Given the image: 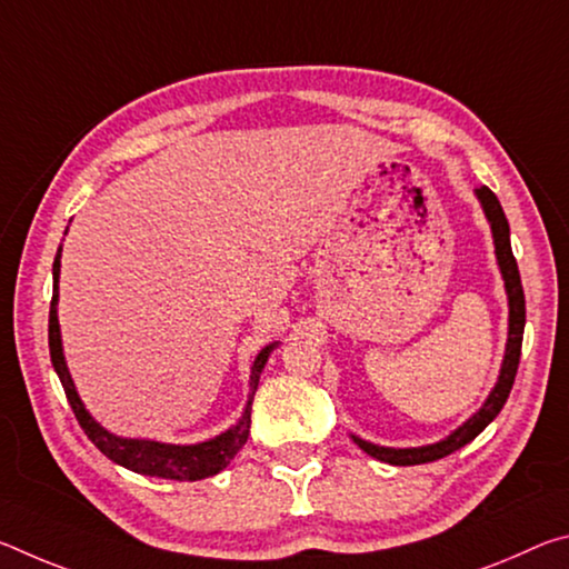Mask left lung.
Returning a JSON list of instances; mask_svg holds the SVG:
<instances>
[{"label": "left lung", "instance_id": "1", "mask_svg": "<svg viewBox=\"0 0 569 569\" xmlns=\"http://www.w3.org/2000/svg\"><path fill=\"white\" fill-rule=\"evenodd\" d=\"M477 198L481 208H485V216L492 226V238H495V253H497V263L499 271H502L505 278V288H507V301H509V333H507V349H505V361L502 369H499V379L495 383L492 393H489L485 407H481L475 417L467 419L457 431H451L447 439L437 441V445H427V447H411V449H393V447H379L371 445V441L353 437L356 445H359L366 455L387 461V465H397V467H411V465H427V461H437L441 457L451 455V451L461 449L469 445L479 431H485V427L492 421L499 411H502L505 401L512 391V383L517 377V366H519V353H522V333H525V291H522V281H519V268L512 256V243H509V223L505 218V210L499 206V200L492 190L487 186L477 188Z\"/></svg>", "mask_w": 569, "mask_h": 569}]
</instances>
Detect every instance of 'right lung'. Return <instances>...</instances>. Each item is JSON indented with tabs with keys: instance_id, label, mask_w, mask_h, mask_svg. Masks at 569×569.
Returning a JSON list of instances; mask_svg holds the SVG:
<instances>
[{
	"instance_id": "1",
	"label": "right lung",
	"mask_w": 569,
	"mask_h": 569,
	"mask_svg": "<svg viewBox=\"0 0 569 569\" xmlns=\"http://www.w3.org/2000/svg\"><path fill=\"white\" fill-rule=\"evenodd\" d=\"M60 256L62 246L57 248L54 263H52V303H50V356L57 377L62 381V389L67 393V401L74 411L77 421L84 429V435L98 447L104 457L112 459L114 465H120L130 471L146 477H162V479H178V481H198L206 477L218 475L220 469L230 465L243 445L248 441L250 431V403H253L258 379L268 361V356L276 349V343L266 346V349L256 356L253 366H250V391L246 409L240 413L236 427H230L223 435L216 439L200 441V445H162V441L150 439H122L110 435L108 429L100 427L98 421L90 417V411L84 409L80 393L74 389V381L67 369L64 353H62V336H60V321H57V298H60Z\"/></svg>"
}]
</instances>
